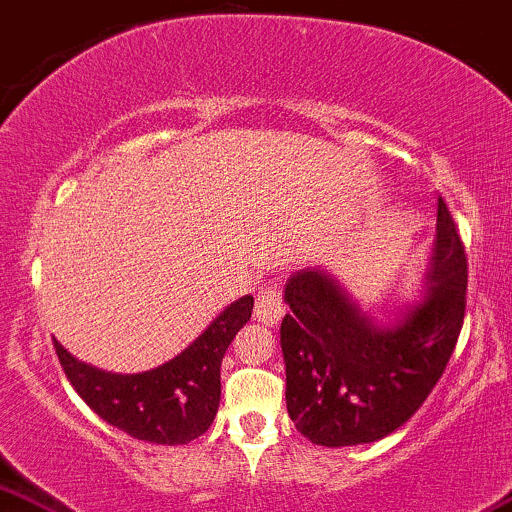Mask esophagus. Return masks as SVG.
Wrapping results in <instances>:
<instances>
[{"label":"esophagus","mask_w":512,"mask_h":512,"mask_svg":"<svg viewBox=\"0 0 512 512\" xmlns=\"http://www.w3.org/2000/svg\"><path fill=\"white\" fill-rule=\"evenodd\" d=\"M286 314V304L276 288H264L260 290L255 300V319L267 323V326H276L278 321Z\"/></svg>","instance_id":"obj_1"}]
</instances>
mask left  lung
Here are the masks:
<instances>
[{"instance_id": "obj_1", "label": "left lung", "mask_w": 512, "mask_h": 512, "mask_svg": "<svg viewBox=\"0 0 512 512\" xmlns=\"http://www.w3.org/2000/svg\"><path fill=\"white\" fill-rule=\"evenodd\" d=\"M465 288L468 260L442 196L425 293L394 319L364 312L331 271H295L286 283L290 314L281 323L295 428L321 446L371 444L399 430L449 364Z\"/></svg>"}]
</instances>
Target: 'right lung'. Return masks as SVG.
<instances>
[{
    "mask_svg": "<svg viewBox=\"0 0 512 512\" xmlns=\"http://www.w3.org/2000/svg\"><path fill=\"white\" fill-rule=\"evenodd\" d=\"M252 295L231 302L184 352L144 373H111L75 359L54 338L70 385L96 416L151 444H189L208 432L222 394L224 352L252 314Z\"/></svg>",
    "mask_w": 512,
    "mask_h": 512,
    "instance_id": "1",
    "label": "right lung"
}]
</instances>
